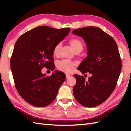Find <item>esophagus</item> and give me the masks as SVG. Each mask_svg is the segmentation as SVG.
I'll list each match as a JSON object with an SVG mask.
<instances>
[{"mask_svg":"<svg viewBox=\"0 0 131 131\" xmlns=\"http://www.w3.org/2000/svg\"><path fill=\"white\" fill-rule=\"evenodd\" d=\"M71 77V75L69 74H66V78H69Z\"/></svg>","mask_w":131,"mask_h":131,"instance_id":"34e87169","label":"esophagus"}]
</instances>
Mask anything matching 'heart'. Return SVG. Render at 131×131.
Returning <instances> with one entry per match:
<instances>
[{"instance_id": "b5f03b06", "label": "heart", "mask_w": 131, "mask_h": 131, "mask_svg": "<svg viewBox=\"0 0 131 131\" xmlns=\"http://www.w3.org/2000/svg\"><path fill=\"white\" fill-rule=\"evenodd\" d=\"M69 43L75 52H81L83 49V43L79 39H72L69 41ZM61 46H62V43H58L54 47L53 49V54L55 56H57L59 54ZM75 65V63L73 61L68 60H63L58 61L57 63V68L63 73H70L73 70Z\"/></svg>"}]
</instances>
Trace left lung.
Returning a JSON list of instances; mask_svg holds the SVG:
<instances>
[{"mask_svg": "<svg viewBox=\"0 0 131 131\" xmlns=\"http://www.w3.org/2000/svg\"><path fill=\"white\" fill-rule=\"evenodd\" d=\"M73 34L82 37L87 47V56L78 70L83 74H92L87 81L84 77L74 75L77 80L74 96L84 106L95 107L109 97L117 84L122 70L118 46L112 37L99 27L77 29Z\"/></svg>", "mask_w": 131, "mask_h": 131, "instance_id": "1", "label": "left lung"}]
</instances>
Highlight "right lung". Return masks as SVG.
Instances as JSON below:
<instances>
[{"label":"right lung","instance_id":"1","mask_svg":"<svg viewBox=\"0 0 131 131\" xmlns=\"http://www.w3.org/2000/svg\"><path fill=\"white\" fill-rule=\"evenodd\" d=\"M70 30L39 26L25 32L16 42L10 58V69L17 91L30 105L44 107L56 97L65 74L55 71L51 76H46L41 73V69L45 67L53 71V49Z\"/></svg>","mask_w":131,"mask_h":131}]
</instances>
